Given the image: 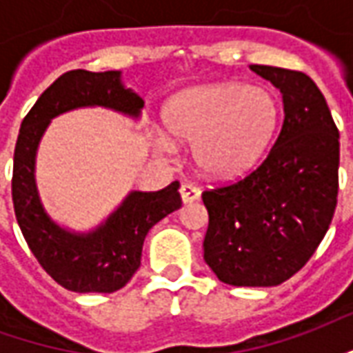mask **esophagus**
<instances>
[{
  "mask_svg": "<svg viewBox=\"0 0 353 353\" xmlns=\"http://www.w3.org/2000/svg\"><path fill=\"white\" fill-rule=\"evenodd\" d=\"M181 200H183V204H191V202H196L200 199V189L196 185L192 183H183L181 185Z\"/></svg>",
  "mask_w": 353,
  "mask_h": 353,
  "instance_id": "1",
  "label": "esophagus"
}]
</instances>
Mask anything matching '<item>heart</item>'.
I'll list each match as a JSON object with an SVG mask.
<instances>
[{
    "instance_id": "obj_1",
    "label": "heart",
    "mask_w": 353,
    "mask_h": 353,
    "mask_svg": "<svg viewBox=\"0 0 353 353\" xmlns=\"http://www.w3.org/2000/svg\"><path fill=\"white\" fill-rule=\"evenodd\" d=\"M278 100L261 85L219 83L185 90L164 111L166 130L154 132L162 154L177 151L176 139L192 141L202 172L219 179L244 174L259 161L278 124Z\"/></svg>"
}]
</instances>
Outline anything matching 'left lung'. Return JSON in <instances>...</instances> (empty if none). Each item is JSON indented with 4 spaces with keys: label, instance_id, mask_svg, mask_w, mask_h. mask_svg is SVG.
Returning <instances> with one entry per match:
<instances>
[{
    "label": "left lung",
    "instance_id": "left-lung-1",
    "mask_svg": "<svg viewBox=\"0 0 353 353\" xmlns=\"http://www.w3.org/2000/svg\"><path fill=\"white\" fill-rule=\"evenodd\" d=\"M281 92L283 124L266 159L234 183L202 192L204 261L229 285H280L303 268L333 221L339 130L323 94L301 72L250 65Z\"/></svg>",
    "mask_w": 353,
    "mask_h": 353
}]
</instances>
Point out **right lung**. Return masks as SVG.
Instances as JSON below:
<instances>
[{"label":"right lung","mask_w":353,"mask_h":353,"mask_svg":"<svg viewBox=\"0 0 353 353\" xmlns=\"http://www.w3.org/2000/svg\"><path fill=\"white\" fill-rule=\"evenodd\" d=\"M81 108H105L139 119L143 100L124 87L121 72L72 70L60 75L35 101L20 124L12 164L14 215L30 250L62 288L77 293H113L124 288L141 265L147 232L181 208L179 183L161 191H130L88 232L58 225L43 206L35 181V157L54 117Z\"/></svg>","instance_id":"right-lung-1"}]
</instances>
